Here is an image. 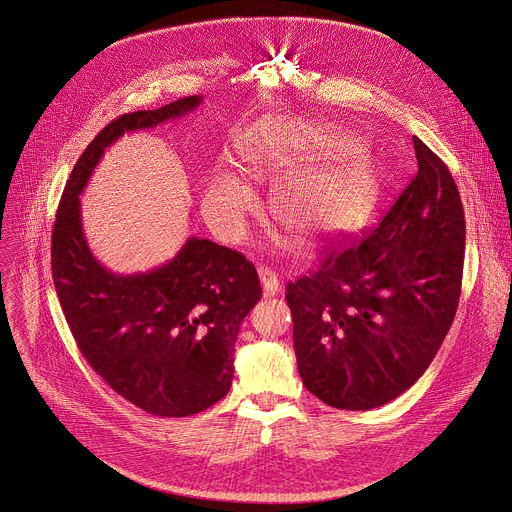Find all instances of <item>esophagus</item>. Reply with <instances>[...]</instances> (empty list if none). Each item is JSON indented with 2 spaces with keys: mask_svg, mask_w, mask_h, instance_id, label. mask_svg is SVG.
Masks as SVG:
<instances>
[{
  "mask_svg": "<svg viewBox=\"0 0 512 512\" xmlns=\"http://www.w3.org/2000/svg\"><path fill=\"white\" fill-rule=\"evenodd\" d=\"M259 280L263 284L265 296H275L280 292V280H277V275L269 267H259Z\"/></svg>",
  "mask_w": 512,
  "mask_h": 512,
  "instance_id": "1",
  "label": "esophagus"
}]
</instances>
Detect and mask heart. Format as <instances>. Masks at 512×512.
<instances>
[{"label": "heart", "instance_id": "heart-1", "mask_svg": "<svg viewBox=\"0 0 512 512\" xmlns=\"http://www.w3.org/2000/svg\"><path fill=\"white\" fill-rule=\"evenodd\" d=\"M343 145L337 134L308 128L302 134L259 130L241 138L237 163L241 173L286 177L273 198V210L288 228L304 237H318L343 226L361 206L371 169L355 149H343L324 165L302 169L320 155ZM255 196L235 173L216 171L204 188L202 212L214 232L226 241L243 237Z\"/></svg>", "mask_w": 512, "mask_h": 512}]
</instances>
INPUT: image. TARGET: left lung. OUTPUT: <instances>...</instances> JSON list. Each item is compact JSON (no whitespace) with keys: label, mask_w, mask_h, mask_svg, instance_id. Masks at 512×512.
Segmentation results:
<instances>
[{"label":"left lung","mask_w":512,"mask_h":512,"mask_svg":"<svg viewBox=\"0 0 512 512\" xmlns=\"http://www.w3.org/2000/svg\"><path fill=\"white\" fill-rule=\"evenodd\" d=\"M412 143L418 171L380 224L286 286L300 378L333 408L369 410L406 392L457 312L461 198L447 165L421 138Z\"/></svg>","instance_id":"8db88e82"}]
</instances>
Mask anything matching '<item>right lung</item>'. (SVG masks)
I'll list each match as a JSON object with an SVG mask.
<instances>
[{"mask_svg":"<svg viewBox=\"0 0 512 512\" xmlns=\"http://www.w3.org/2000/svg\"><path fill=\"white\" fill-rule=\"evenodd\" d=\"M200 96L122 114L77 159L51 241L55 290L71 335L100 378L155 416H192L228 394L243 318L261 298L255 265L208 239H188L165 265L118 275L91 255L79 194L104 149L132 130L192 112Z\"/></svg>","mask_w":512,"mask_h":512,"instance_id":"right-lung-1","label":"right lung"}]
</instances>
